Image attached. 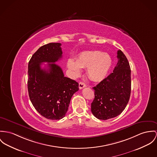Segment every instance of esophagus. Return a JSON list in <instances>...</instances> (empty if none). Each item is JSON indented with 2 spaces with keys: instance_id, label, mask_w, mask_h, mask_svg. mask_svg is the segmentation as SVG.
Wrapping results in <instances>:
<instances>
[{
  "instance_id": "1",
  "label": "esophagus",
  "mask_w": 157,
  "mask_h": 157,
  "mask_svg": "<svg viewBox=\"0 0 157 157\" xmlns=\"http://www.w3.org/2000/svg\"><path fill=\"white\" fill-rule=\"evenodd\" d=\"M85 86H86V85L85 84L84 82H80L79 83V89H82L83 88H84Z\"/></svg>"
}]
</instances>
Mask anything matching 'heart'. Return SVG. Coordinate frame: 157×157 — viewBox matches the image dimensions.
<instances>
[{"instance_id": "heart-1", "label": "heart", "mask_w": 157, "mask_h": 157, "mask_svg": "<svg viewBox=\"0 0 157 157\" xmlns=\"http://www.w3.org/2000/svg\"><path fill=\"white\" fill-rule=\"evenodd\" d=\"M112 64V59L107 53L99 51H84L81 52L76 61L69 59L67 67L75 75L81 72V68H86L89 78L94 81H100L105 79Z\"/></svg>"}]
</instances>
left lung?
I'll use <instances>...</instances> for the list:
<instances>
[{
    "mask_svg": "<svg viewBox=\"0 0 157 157\" xmlns=\"http://www.w3.org/2000/svg\"><path fill=\"white\" fill-rule=\"evenodd\" d=\"M118 63L113 72L101 81L94 90L91 112L97 118L106 120L121 114L131 94V69L126 56L117 52Z\"/></svg>",
    "mask_w": 157,
    "mask_h": 157,
    "instance_id": "1",
    "label": "left lung"
}]
</instances>
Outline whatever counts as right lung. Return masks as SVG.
Wrapping results in <instances>:
<instances>
[{
    "instance_id": "add662e5",
    "label": "right lung",
    "mask_w": 157,
    "mask_h": 157,
    "mask_svg": "<svg viewBox=\"0 0 157 157\" xmlns=\"http://www.w3.org/2000/svg\"><path fill=\"white\" fill-rule=\"evenodd\" d=\"M60 43L42 46L32 56L28 65L27 88L30 101L44 117L52 120L64 118L71 98L79 90L75 81L65 77L60 67L54 63L62 57ZM49 63L42 69L41 63Z\"/></svg>"
}]
</instances>
